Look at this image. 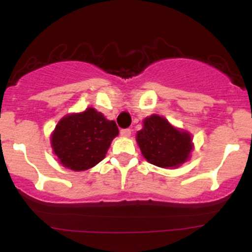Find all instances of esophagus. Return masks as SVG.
<instances>
[{
	"mask_svg": "<svg viewBox=\"0 0 252 252\" xmlns=\"http://www.w3.org/2000/svg\"><path fill=\"white\" fill-rule=\"evenodd\" d=\"M130 134H131V130L130 129H122L121 130V136H123V137H129L130 136Z\"/></svg>",
	"mask_w": 252,
	"mask_h": 252,
	"instance_id": "esophagus-1",
	"label": "esophagus"
}]
</instances>
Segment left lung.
<instances>
[{
  "instance_id": "8db88e82",
  "label": "left lung",
  "mask_w": 252,
  "mask_h": 252,
  "mask_svg": "<svg viewBox=\"0 0 252 252\" xmlns=\"http://www.w3.org/2000/svg\"><path fill=\"white\" fill-rule=\"evenodd\" d=\"M136 141L146 160L160 168L180 166L189 159L193 148L189 133L176 129L157 115L145 118Z\"/></svg>"
}]
</instances>
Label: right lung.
Instances as JSON below:
<instances>
[{"label":"right lung","mask_w":252,"mask_h":252,"mask_svg":"<svg viewBox=\"0 0 252 252\" xmlns=\"http://www.w3.org/2000/svg\"><path fill=\"white\" fill-rule=\"evenodd\" d=\"M119 134L115 121H107L95 108L62 118L50 136L52 147L65 168L87 170L105 158Z\"/></svg>","instance_id":"obj_1"}]
</instances>
